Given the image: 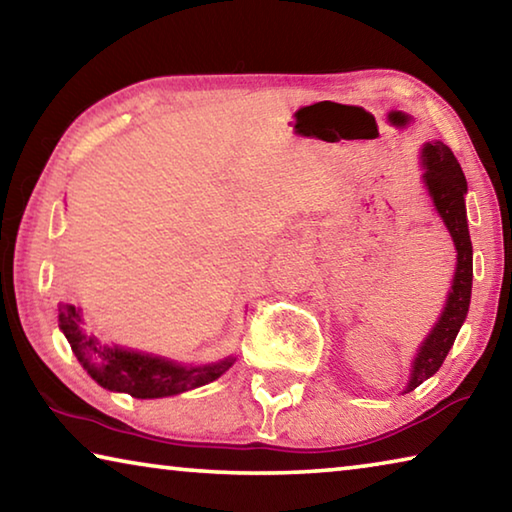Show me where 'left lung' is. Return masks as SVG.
Instances as JSON below:
<instances>
[{"label": "left lung", "instance_id": "obj_1", "mask_svg": "<svg viewBox=\"0 0 512 512\" xmlns=\"http://www.w3.org/2000/svg\"><path fill=\"white\" fill-rule=\"evenodd\" d=\"M422 162H424V185H427L429 194L433 198L438 214L443 216L449 235L454 239L456 246V275L452 291H449L447 305L443 316H440L438 325L433 327L429 339L418 352L413 361L411 381L406 391L418 388L424 379H429L436 372L447 357L449 348L456 341L458 329H461L463 320L470 309V293H472V241L470 230H467V216H465V194L467 183L463 176L461 164H458L456 155L452 153L447 144L433 142L422 149Z\"/></svg>", "mask_w": 512, "mask_h": 512}]
</instances>
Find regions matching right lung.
<instances>
[{
	"label": "right lung",
	"instance_id": "add662e5",
	"mask_svg": "<svg viewBox=\"0 0 512 512\" xmlns=\"http://www.w3.org/2000/svg\"><path fill=\"white\" fill-rule=\"evenodd\" d=\"M58 320L76 359L94 381L110 391L128 393L140 400L192 391L196 386L210 384L232 366V359H225L203 368H183L149 354L110 348L83 332L81 311L69 302H58Z\"/></svg>",
	"mask_w": 512,
	"mask_h": 512
}]
</instances>
